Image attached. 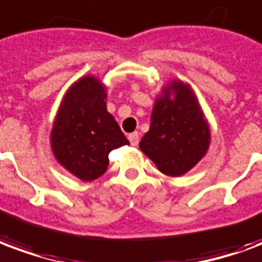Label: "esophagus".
<instances>
[{
  "label": "esophagus",
  "instance_id": "1",
  "mask_svg": "<svg viewBox=\"0 0 262 262\" xmlns=\"http://www.w3.org/2000/svg\"><path fill=\"white\" fill-rule=\"evenodd\" d=\"M129 141H130L132 146H137L139 144V133L137 132H133L129 135Z\"/></svg>",
  "mask_w": 262,
  "mask_h": 262
}]
</instances>
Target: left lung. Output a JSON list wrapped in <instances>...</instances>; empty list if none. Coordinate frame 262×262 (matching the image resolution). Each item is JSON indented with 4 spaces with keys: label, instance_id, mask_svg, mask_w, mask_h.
Segmentation results:
<instances>
[{
    "label": "left lung",
    "instance_id": "obj_1",
    "mask_svg": "<svg viewBox=\"0 0 262 262\" xmlns=\"http://www.w3.org/2000/svg\"><path fill=\"white\" fill-rule=\"evenodd\" d=\"M174 98H170V93ZM210 146V127L190 87L182 82L166 86L157 98L150 130L140 141V150L168 176L189 172Z\"/></svg>",
    "mask_w": 262,
    "mask_h": 262
}]
</instances>
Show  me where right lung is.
Segmentation results:
<instances>
[{"instance_id":"add662e5","label":"right lung","mask_w":262,"mask_h":262,"mask_svg":"<svg viewBox=\"0 0 262 262\" xmlns=\"http://www.w3.org/2000/svg\"><path fill=\"white\" fill-rule=\"evenodd\" d=\"M105 87L96 77L77 80L63 97L51 130L54 156L71 173L90 182L108 168L112 150L129 144L106 111Z\"/></svg>"}]
</instances>
